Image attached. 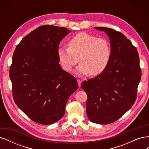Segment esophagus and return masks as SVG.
<instances>
[{"label": "esophagus", "instance_id": "obj_1", "mask_svg": "<svg viewBox=\"0 0 149 149\" xmlns=\"http://www.w3.org/2000/svg\"><path fill=\"white\" fill-rule=\"evenodd\" d=\"M77 81H78V83L79 87H80L81 86V80L78 79H77Z\"/></svg>", "mask_w": 149, "mask_h": 149}]
</instances>
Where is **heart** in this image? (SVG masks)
<instances>
[{
    "instance_id": "1",
    "label": "heart",
    "mask_w": 149,
    "mask_h": 149,
    "mask_svg": "<svg viewBox=\"0 0 149 149\" xmlns=\"http://www.w3.org/2000/svg\"><path fill=\"white\" fill-rule=\"evenodd\" d=\"M68 45V48L60 47L58 49V60L66 71H70L79 60L81 63L76 73H90L95 76L102 73L109 63L111 49L109 43L104 38L80 32L69 40Z\"/></svg>"
}]
</instances>
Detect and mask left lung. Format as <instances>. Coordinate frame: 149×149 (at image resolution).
Here are the masks:
<instances>
[{
    "instance_id": "obj_1",
    "label": "left lung",
    "mask_w": 149,
    "mask_h": 149,
    "mask_svg": "<svg viewBox=\"0 0 149 149\" xmlns=\"http://www.w3.org/2000/svg\"><path fill=\"white\" fill-rule=\"evenodd\" d=\"M109 38L111 57L106 69L100 74L84 81L81 87L86 93V113L92 123H114L133 106L141 79L137 49L125 35L106 27Z\"/></svg>"
}]
</instances>
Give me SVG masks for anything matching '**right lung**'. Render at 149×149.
I'll return each instance as SVG.
<instances>
[{
    "label": "right lung",
    "mask_w": 149,
    "mask_h": 149,
    "mask_svg": "<svg viewBox=\"0 0 149 149\" xmlns=\"http://www.w3.org/2000/svg\"><path fill=\"white\" fill-rule=\"evenodd\" d=\"M46 25L31 31L15 49L10 68L13 98L31 120L49 125L60 120L69 97L78 88L76 78L61 69L58 46L70 32Z\"/></svg>",
    "instance_id": "right-lung-1"
}]
</instances>
